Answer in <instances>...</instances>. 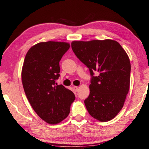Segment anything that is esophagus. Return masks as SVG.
I'll return each instance as SVG.
<instances>
[{
	"instance_id": "obj_1",
	"label": "esophagus",
	"mask_w": 149,
	"mask_h": 149,
	"mask_svg": "<svg viewBox=\"0 0 149 149\" xmlns=\"http://www.w3.org/2000/svg\"><path fill=\"white\" fill-rule=\"evenodd\" d=\"M73 88H74V89L75 91H77V90H78V86H73Z\"/></svg>"
}]
</instances>
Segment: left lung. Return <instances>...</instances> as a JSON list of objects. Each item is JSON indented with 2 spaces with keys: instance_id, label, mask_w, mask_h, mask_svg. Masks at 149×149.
I'll return each mask as SVG.
<instances>
[{
  "instance_id": "8db88e82",
  "label": "left lung",
  "mask_w": 149,
  "mask_h": 149,
  "mask_svg": "<svg viewBox=\"0 0 149 149\" xmlns=\"http://www.w3.org/2000/svg\"><path fill=\"white\" fill-rule=\"evenodd\" d=\"M75 55L89 68L90 94L85 100L88 112L101 122L115 118L123 108L130 82V61L118 42L113 40L73 41ZM99 73L93 77V72Z\"/></svg>"
}]
</instances>
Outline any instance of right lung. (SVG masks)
<instances>
[{
    "label": "right lung",
    "mask_w": 149,
    "mask_h": 149,
    "mask_svg": "<svg viewBox=\"0 0 149 149\" xmlns=\"http://www.w3.org/2000/svg\"><path fill=\"white\" fill-rule=\"evenodd\" d=\"M70 44L64 42H40L26 53L21 71L24 91L36 114L50 124L65 119L75 100L73 92L56 85L60 62Z\"/></svg>",
    "instance_id": "obj_1"
}]
</instances>
